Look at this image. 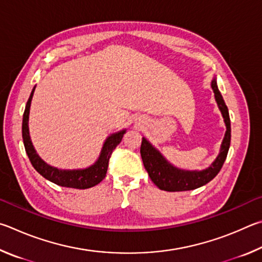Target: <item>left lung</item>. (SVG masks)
I'll list each match as a JSON object with an SVG mask.
<instances>
[{
    "mask_svg": "<svg viewBox=\"0 0 262 262\" xmlns=\"http://www.w3.org/2000/svg\"><path fill=\"white\" fill-rule=\"evenodd\" d=\"M212 90L214 92L215 101H216L217 107L222 114L224 124H226V135L222 140L220 153L214 160L213 163L208 168L203 170H185V169L177 168L168 161L163 157L158 148L149 143V141L143 138L140 147L141 159L148 176L152 182L157 185L160 190L168 192H177V191H190L198 189L209 183L213 178L217 175L221 170L224 161H226L229 147H230L231 140V126H230V117H229L228 107L220 93L219 87L216 84V78L212 80Z\"/></svg>",
    "mask_w": 262,
    "mask_h": 262,
    "instance_id": "1",
    "label": "left lung"
}]
</instances>
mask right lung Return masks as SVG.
I'll return each instance as SVG.
<instances>
[{"label": "right lung", "instance_id": "1", "mask_svg": "<svg viewBox=\"0 0 262 262\" xmlns=\"http://www.w3.org/2000/svg\"><path fill=\"white\" fill-rule=\"evenodd\" d=\"M35 91V86L31 92V95L27 100L24 115H23V125H21V134L23 141H24L25 150L27 157H29L32 166L38 171L41 176L45 177L46 180L55 183L59 186L64 187H72V189H90L103 180L107 173L108 162L112 155L113 150L116 148V146L121 143L124 134L126 130H121L115 132L107 137L104 140L102 148H101L100 155L96 161L92 166L84 169H58L56 167L50 166L46 163L36 153L33 144H32L30 137V128H29V118H30V108L32 98H33Z\"/></svg>", "mask_w": 262, "mask_h": 262}]
</instances>
